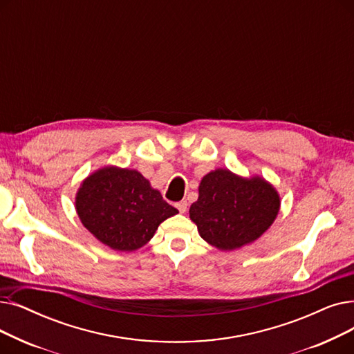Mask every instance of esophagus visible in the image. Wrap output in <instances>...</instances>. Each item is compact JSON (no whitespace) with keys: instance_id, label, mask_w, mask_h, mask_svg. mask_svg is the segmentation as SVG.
<instances>
[{"instance_id":"esophagus-1","label":"esophagus","mask_w":354,"mask_h":354,"mask_svg":"<svg viewBox=\"0 0 354 354\" xmlns=\"http://www.w3.org/2000/svg\"><path fill=\"white\" fill-rule=\"evenodd\" d=\"M176 208L179 209V212H180V214L187 212V209H188V203H187V201H180V203H178V204H176Z\"/></svg>"}]
</instances>
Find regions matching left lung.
Masks as SVG:
<instances>
[{"label": "left lung", "instance_id": "1", "mask_svg": "<svg viewBox=\"0 0 354 354\" xmlns=\"http://www.w3.org/2000/svg\"><path fill=\"white\" fill-rule=\"evenodd\" d=\"M189 218L208 244L223 252L241 249L263 236L281 209L279 192L265 178H244L227 167L207 174Z\"/></svg>", "mask_w": 354, "mask_h": 354}]
</instances>
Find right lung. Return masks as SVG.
I'll list each match as a JSON object with an SVG mask.
<instances>
[{
	"label": "right lung",
	"mask_w": 354,
	"mask_h": 354,
	"mask_svg": "<svg viewBox=\"0 0 354 354\" xmlns=\"http://www.w3.org/2000/svg\"><path fill=\"white\" fill-rule=\"evenodd\" d=\"M75 209L88 232L115 252H134L155 236L178 209L136 169L104 166L88 175L75 196Z\"/></svg>",
	"instance_id": "obj_1"
}]
</instances>
